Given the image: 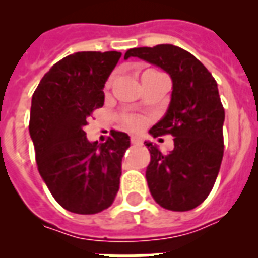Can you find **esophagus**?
<instances>
[{
    "mask_svg": "<svg viewBox=\"0 0 258 258\" xmlns=\"http://www.w3.org/2000/svg\"><path fill=\"white\" fill-rule=\"evenodd\" d=\"M131 143L133 145H142V139L139 137H131Z\"/></svg>",
    "mask_w": 258,
    "mask_h": 258,
    "instance_id": "esophagus-1",
    "label": "esophagus"
}]
</instances>
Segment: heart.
<instances>
[{"instance_id":"heart-1","label":"heart","mask_w":258,"mask_h":258,"mask_svg":"<svg viewBox=\"0 0 258 258\" xmlns=\"http://www.w3.org/2000/svg\"><path fill=\"white\" fill-rule=\"evenodd\" d=\"M149 72H151V71H149ZM125 124H127V127L131 130H137L141 127V120L139 119H137V117H130V119H127L125 120Z\"/></svg>"}]
</instances>
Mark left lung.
I'll return each mask as SVG.
<instances>
[{"mask_svg":"<svg viewBox=\"0 0 258 258\" xmlns=\"http://www.w3.org/2000/svg\"><path fill=\"white\" fill-rule=\"evenodd\" d=\"M130 57L161 68L172 82L167 111L149 133L171 134L174 149L163 154L145 142L151 154L146 170L150 192L167 210H191L212 191L224 157L225 109L216 80L198 58L171 44L134 48L125 52L124 60Z\"/></svg>","mask_w":258,"mask_h":258,"instance_id":"left-lung-1","label":"left lung"}]
</instances>
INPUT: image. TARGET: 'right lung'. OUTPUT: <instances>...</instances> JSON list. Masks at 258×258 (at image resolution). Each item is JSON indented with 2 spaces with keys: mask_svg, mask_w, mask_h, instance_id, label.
Listing matches in <instances>:
<instances>
[{
  "mask_svg": "<svg viewBox=\"0 0 258 258\" xmlns=\"http://www.w3.org/2000/svg\"><path fill=\"white\" fill-rule=\"evenodd\" d=\"M120 56L115 50L70 54L44 75L32 96L29 134L38 172L54 200L76 214L103 212L119 190L130 137L112 131L99 145L87 139L84 125L104 104L103 89Z\"/></svg>",
  "mask_w": 258,
  "mask_h": 258,
  "instance_id": "add662e5",
  "label": "right lung"
}]
</instances>
